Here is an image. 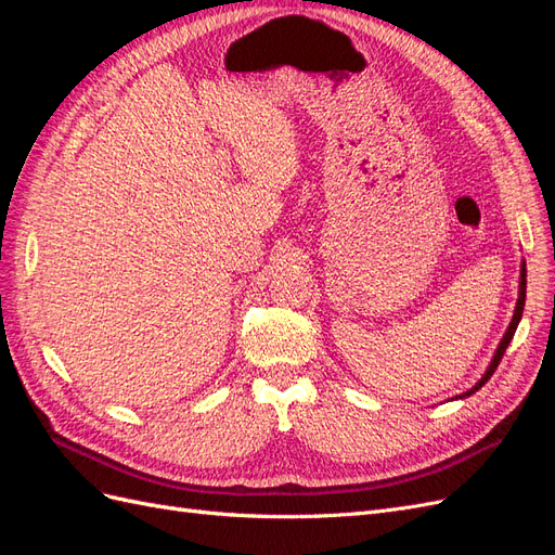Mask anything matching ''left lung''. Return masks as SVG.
Segmentation results:
<instances>
[{
  "instance_id": "1",
  "label": "left lung",
  "mask_w": 555,
  "mask_h": 555,
  "mask_svg": "<svg viewBox=\"0 0 555 555\" xmlns=\"http://www.w3.org/2000/svg\"><path fill=\"white\" fill-rule=\"evenodd\" d=\"M524 306H526V261H524V266H520V284H518V300H516V310H514V317H512V324H509V328H507V333L502 335V340H500V345H498V349H495V357H493V361H491V365H489V371L483 373V377L473 386V389L469 391H465L461 398H465V396H473L475 391H479L481 386L491 379V375L495 373V367L500 365V361H502V357H505V349L509 347V343H512V338H514V333H516V326H518V322H520V314H524Z\"/></svg>"
}]
</instances>
